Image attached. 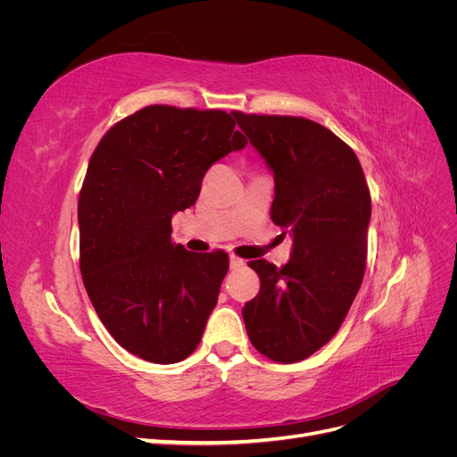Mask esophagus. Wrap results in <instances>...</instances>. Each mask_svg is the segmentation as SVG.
<instances>
[{
	"mask_svg": "<svg viewBox=\"0 0 457 457\" xmlns=\"http://www.w3.org/2000/svg\"><path fill=\"white\" fill-rule=\"evenodd\" d=\"M244 267V259L237 257V255H230V269H240Z\"/></svg>",
	"mask_w": 457,
	"mask_h": 457,
	"instance_id": "34e87169",
	"label": "esophagus"
}]
</instances>
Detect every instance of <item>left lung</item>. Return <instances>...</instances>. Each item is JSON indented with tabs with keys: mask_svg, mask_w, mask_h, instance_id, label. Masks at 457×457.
<instances>
[{
	"mask_svg": "<svg viewBox=\"0 0 457 457\" xmlns=\"http://www.w3.org/2000/svg\"><path fill=\"white\" fill-rule=\"evenodd\" d=\"M274 175L270 219L294 238L282 269L250 261L259 294L242 316L253 347L280 364L305 361L337 334L366 270L371 200L349 145L295 116L232 112Z\"/></svg>",
	"mask_w": 457,
	"mask_h": 457,
	"instance_id": "1",
	"label": "left lung"
}]
</instances>
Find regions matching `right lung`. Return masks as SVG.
<instances>
[{
  "label": "right lung",
  "mask_w": 457,
  "mask_h": 457,
  "mask_svg": "<svg viewBox=\"0 0 457 457\" xmlns=\"http://www.w3.org/2000/svg\"><path fill=\"white\" fill-rule=\"evenodd\" d=\"M223 110L152 104L110 128L79 192V269L101 322L123 349L181 362L202 339L228 270L225 252L171 242L212 165L247 145Z\"/></svg>",
  "instance_id": "add662e5"
}]
</instances>
